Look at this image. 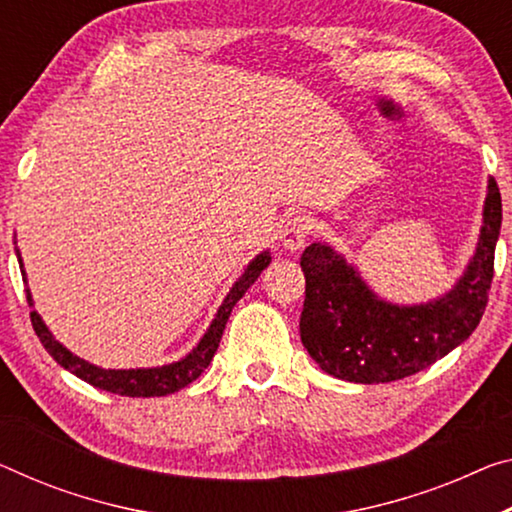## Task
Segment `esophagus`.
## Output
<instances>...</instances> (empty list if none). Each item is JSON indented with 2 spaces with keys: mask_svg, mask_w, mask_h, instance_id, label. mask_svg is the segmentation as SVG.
<instances>
[{
  "mask_svg": "<svg viewBox=\"0 0 512 512\" xmlns=\"http://www.w3.org/2000/svg\"><path fill=\"white\" fill-rule=\"evenodd\" d=\"M309 233H311V224L309 219L306 217H290L286 226L281 229V242L283 247H286L288 251H300L306 240H309Z\"/></svg>",
  "mask_w": 512,
  "mask_h": 512,
  "instance_id": "34e87169",
  "label": "esophagus"
}]
</instances>
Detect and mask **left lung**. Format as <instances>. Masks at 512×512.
I'll return each mask as SVG.
<instances>
[{
  "label": "left lung",
  "instance_id": "left-lung-1",
  "mask_svg": "<svg viewBox=\"0 0 512 512\" xmlns=\"http://www.w3.org/2000/svg\"><path fill=\"white\" fill-rule=\"evenodd\" d=\"M499 231L501 194L490 178L474 256L451 290L421 304L384 300L332 245L313 242L300 261L306 352L325 373L357 384L403 380L435 364L465 343L483 318Z\"/></svg>",
  "mask_w": 512,
  "mask_h": 512
}]
</instances>
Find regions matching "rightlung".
<instances>
[{"label":"right lung","instance_id":"obj_1","mask_svg":"<svg viewBox=\"0 0 512 512\" xmlns=\"http://www.w3.org/2000/svg\"><path fill=\"white\" fill-rule=\"evenodd\" d=\"M15 256H18L20 263V272H22V281L27 283V272L25 265H22V256L20 249H15ZM272 261L270 249L261 251L256 258H251L249 265L245 267V272L240 274L238 281L233 283L229 293H226L222 306H219L215 318H212L210 327L206 329V334L199 338V343L187 352L183 359L171 361V364L164 366H151V368H100L96 364H89V361L77 357L70 352L66 345H61L54 334L47 329L43 318L38 316V311H31V325H34V332L41 338L43 348L50 352L59 366H64L66 371L80 377V380L89 382L91 387L102 389V391H112L119 393V396H130V398H153V396H167V393L180 391L187 384L194 382L203 371H206L208 364L215 357V352L219 348V341H222L224 327L229 322V316L233 311V306L238 304L242 295L247 293L261 272ZM27 302L29 306H34V297H31V290L27 288Z\"/></svg>","mask_w":512,"mask_h":512}]
</instances>
